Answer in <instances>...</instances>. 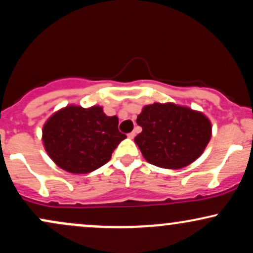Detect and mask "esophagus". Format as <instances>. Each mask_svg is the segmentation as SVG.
<instances>
[{
  "label": "esophagus",
  "instance_id": "34e87169",
  "mask_svg": "<svg viewBox=\"0 0 253 253\" xmlns=\"http://www.w3.org/2000/svg\"><path fill=\"white\" fill-rule=\"evenodd\" d=\"M135 136V132H130V133H128V138H130V139H133Z\"/></svg>",
  "mask_w": 253,
  "mask_h": 253
}]
</instances>
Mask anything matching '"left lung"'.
I'll return each mask as SVG.
<instances>
[{
  "label": "left lung",
  "mask_w": 253,
  "mask_h": 253,
  "mask_svg": "<svg viewBox=\"0 0 253 253\" xmlns=\"http://www.w3.org/2000/svg\"><path fill=\"white\" fill-rule=\"evenodd\" d=\"M141 133L135 143L144 158L164 169H181L196 161L211 139V126L202 113L173 103H153L138 115Z\"/></svg>",
  "instance_id": "obj_1"
}]
</instances>
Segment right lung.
<instances>
[{
    "instance_id": "right-lung-1",
    "label": "right lung",
    "mask_w": 253,
    "mask_h": 253,
    "mask_svg": "<svg viewBox=\"0 0 253 253\" xmlns=\"http://www.w3.org/2000/svg\"><path fill=\"white\" fill-rule=\"evenodd\" d=\"M117 117H107L101 107H66L45 124L42 141L58 167L72 173H88L109 161L126 138Z\"/></svg>"
}]
</instances>
